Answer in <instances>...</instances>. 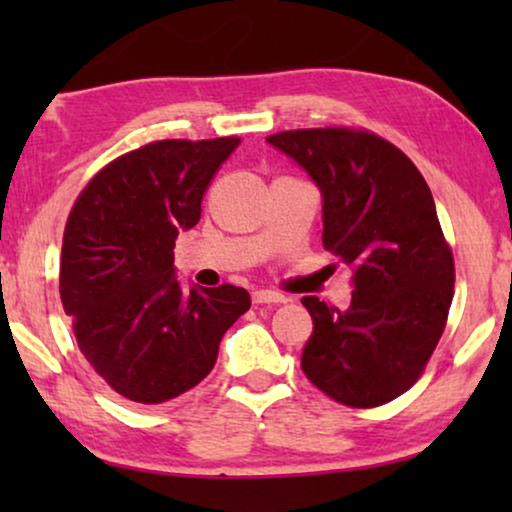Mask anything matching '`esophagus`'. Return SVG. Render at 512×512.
<instances>
[{"instance_id": "esophagus-1", "label": "esophagus", "mask_w": 512, "mask_h": 512, "mask_svg": "<svg viewBox=\"0 0 512 512\" xmlns=\"http://www.w3.org/2000/svg\"><path fill=\"white\" fill-rule=\"evenodd\" d=\"M254 303L256 305H263V303H286V298L284 293H277V291H270V289H258V291H254Z\"/></svg>"}]
</instances>
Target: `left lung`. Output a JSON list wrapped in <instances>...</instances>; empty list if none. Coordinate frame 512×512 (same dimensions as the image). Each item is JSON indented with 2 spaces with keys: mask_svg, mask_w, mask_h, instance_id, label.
I'll list each match as a JSON object with an SVG mask.
<instances>
[{
  "mask_svg": "<svg viewBox=\"0 0 512 512\" xmlns=\"http://www.w3.org/2000/svg\"><path fill=\"white\" fill-rule=\"evenodd\" d=\"M268 144L321 193L324 247L354 270L347 310L305 296L314 331L307 380L352 408L408 391L431 359L454 296V261L436 202L394 144L345 128L289 130Z\"/></svg>",
  "mask_w": 512,
  "mask_h": 512,
  "instance_id": "8db88e82",
  "label": "left lung"
}]
</instances>
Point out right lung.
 <instances>
[{
  "label": "right lung",
  "mask_w": 512,
  "mask_h": 512,
  "mask_svg": "<svg viewBox=\"0 0 512 512\" xmlns=\"http://www.w3.org/2000/svg\"><path fill=\"white\" fill-rule=\"evenodd\" d=\"M240 139H163L97 172L67 219L60 298L83 356L116 394L156 405L214 368L251 307L240 286L184 289L174 240L200 221L209 181Z\"/></svg>",
  "instance_id": "add662e5"
}]
</instances>
